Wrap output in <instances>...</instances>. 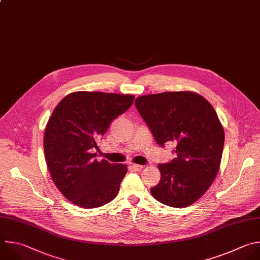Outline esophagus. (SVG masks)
<instances>
[{
    "mask_svg": "<svg viewBox=\"0 0 260 260\" xmlns=\"http://www.w3.org/2000/svg\"><path fill=\"white\" fill-rule=\"evenodd\" d=\"M132 168L135 170V171H141L143 169V165H140V164H133L132 165Z\"/></svg>",
    "mask_w": 260,
    "mask_h": 260,
    "instance_id": "obj_1",
    "label": "esophagus"
}]
</instances>
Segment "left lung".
Here are the masks:
<instances>
[{"label": "left lung", "instance_id": "1", "mask_svg": "<svg viewBox=\"0 0 260 260\" xmlns=\"http://www.w3.org/2000/svg\"><path fill=\"white\" fill-rule=\"evenodd\" d=\"M135 104L159 146L177 145V157L158 164L161 179L152 196L176 208L195 203L213 183L221 161L224 132L214 108L190 91L145 95Z\"/></svg>", "mask_w": 260, "mask_h": 260}]
</instances>
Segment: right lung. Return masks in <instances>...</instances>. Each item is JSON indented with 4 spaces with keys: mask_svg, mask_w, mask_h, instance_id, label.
Returning <instances> with one entry per match:
<instances>
[{
    "mask_svg": "<svg viewBox=\"0 0 260 260\" xmlns=\"http://www.w3.org/2000/svg\"><path fill=\"white\" fill-rule=\"evenodd\" d=\"M134 99L133 95L74 92L59 102L49 118L44 137L47 166L58 190L76 206L96 208L117 196L126 164L98 161L92 150Z\"/></svg>",
    "mask_w": 260,
    "mask_h": 260,
    "instance_id": "obj_1",
    "label": "right lung"
}]
</instances>
